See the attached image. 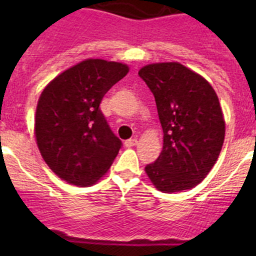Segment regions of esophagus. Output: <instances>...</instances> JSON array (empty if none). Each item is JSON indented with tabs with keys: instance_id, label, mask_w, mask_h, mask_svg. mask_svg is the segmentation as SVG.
Listing matches in <instances>:
<instances>
[{
	"instance_id": "1",
	"label": "esophagus",
	"mask_w": 256,
	"mask_h": 256,
	"mask_svg": "<svg viewBox=\"0 0 256 256\" xmlns=\"http://www.w3.org/2000/svg\"><path fill=\"white\" fill-rule=\"evenodd\" d=\"M135 144H138V138H128V140L125 141L126 147H132Z\"/></svg>"
}]
</instances>
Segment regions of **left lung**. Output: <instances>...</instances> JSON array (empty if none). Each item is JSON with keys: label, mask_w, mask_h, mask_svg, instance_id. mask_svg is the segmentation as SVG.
<instances>
[{"label": "left lung", "mask_w": 256, "mask_h": 256, "mask_svg": "<svg viewBox=\"0 0 256 256\" xmlns=\"http://www.w3.org/2000/svg\"><path fill=\"white\" fill-rule=\"evenodd\" d=\"M138 76L154 94L164 130L161 154L144 171L161 192L190 190L209 174L223 146L218 96L203 76L177 62L148 64Z\"/></svg>", "instance_id": "1"}]
</instances>
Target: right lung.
<instances>
[{"label": "right lung", "instance_id": "obj_1", "mask_svg": "<svg viewBox=\"0 0 256 256\" xmlns=\"http://www.w3.org/2000/svg\"><path fill=\"white\" fill-rule=\"evenodd\" d=\"M128 73L126 64L86 59L59 74L40 94L36 140L49 168L66 182L94 184L118 156L122 142L99 106Z\"/></svg>", "mask_w": 256, "mask_h": 256}]
</instances>
